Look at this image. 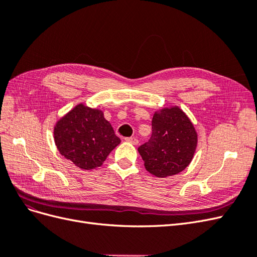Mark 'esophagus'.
<instances>
[{
    "mask_svg": "<svg viewBox=\"0 0 257 257\" xmlns=\"http://www.w3.org/2000/svg\"><path fill=\"white\" fill-rule=\"evenodd\" d=\"M125 141L131 143V144H133V145H137L138 144V139L136 137H126Z\"/></svg>",
    "mask_w": 257,
    "mask_h": 257,
    "instance_id": "34e87169",
    "label": "esophagus"
}]
</instances>
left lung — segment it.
Wrapping results in <instances>:
<instances>
[{"label":"left lung","mask_w":257,"mask_h":257,"mask_svg":"<svg viewBox=\"0 0 257 257\" xmlns=\"http://www.w3.org/2000/svg\"><path fill=\"white\" fill-rule=\"evenodd\" d=\"M197 146V133L180 108H163L152 118L149 142L138 148L150 174L165 178L189 166Z\"/></svg>","instance_id":"8db88e82"}]
</instances>
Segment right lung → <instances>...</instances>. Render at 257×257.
I'll use <instances>...</instances> for the list:
<instances>
[{
  "label": "right lung",
  "instance_id": "1",
  "mask_svg": "<svg viewBox=\"0 0 257 257\" xmlns=\"http://www.w3.org/2000/svg\"><path fill=\"white\" fill-rule=\"evenodd\" d=\"M53 134L60 153L77 167L87 170L102 165L121 143L103 111L83 104L60 119Z\"/></svg>",
  "mask_w": 257,
  "mask_h": 257
}]
</instances>
